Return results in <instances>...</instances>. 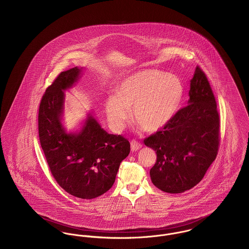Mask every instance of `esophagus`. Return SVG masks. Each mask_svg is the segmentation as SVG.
<instances>
[{"label": "esophagus", "mask_w": 249, "mask_h": 249, "mask_svg": "<svg viewBox=\"0 0 249 249\" xmlns=\"http://www.w3.org/2000/svg\"><path fill=\"white\" fill-rule=\"evenodd\" d=\"M141 147H142V143H141V142H138V141H136V140H132V141L130 142V148H131L132 151H137V150H139Z\"/></svg>", "instance_id": "obj_1"}]
</instances>
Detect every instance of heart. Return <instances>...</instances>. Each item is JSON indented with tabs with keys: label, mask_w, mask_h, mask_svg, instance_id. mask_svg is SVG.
<instances>
[{
	"label": "heart",
	"mask_w": 249,
	"mask_h": 249,
	"mask_svg": "<svg viewBox=\"0 0 249 249\" xmlns=\"http://www.w3.org/2000/svg\"><path fill=\"white\" fill-rule=\"evenodd\" d=\"M184 97L180 78L166 71L144 69L125 77L105 103L107 120L113 130H122L130 119L146 131L165 126L177 114Z\"/></svg>",
	"instance_id": "b5f03b06"
}]
</instances>
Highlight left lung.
I'll return each mask as SVG.
<instances>
[{"instance_id": "8db88e82", "label": "left lung", "mask_w": 249, "mask_h": 249, "mask_svg": "<svg viewBox=\"0 0 249 249\" xmlns=\"http://www.w3.org/2000/svg\"><path fill=\"white\" fill-rule=\"evenodd\" d=\"M190 100L161 130L143 142L156 151L150 170L155 186L168 193H182L196 186L216 158L220 119L205 73L196 67L190 80Z\"/></svg>"}]
</instances>
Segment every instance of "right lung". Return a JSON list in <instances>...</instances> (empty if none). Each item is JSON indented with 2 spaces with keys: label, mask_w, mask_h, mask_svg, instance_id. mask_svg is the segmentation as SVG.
<instances>
[{
  "label": "right lung",
  "mask_w": 249,
  "mask_h": 249,
  "mask_svg": "<svg viewBox=\"0 0 249 249\" xmlns=\"http://www.w3.org/2000/svg\"><path fill=\"white\" fill-rule=\"evenodd\" d=\"M81 69L61 71L43 95L38 132L50 172L59 186L74 197L93 199L110 190L130 142L109 134L89 114L79 132L67 133L61 124L64 90L78 79Z\"/></svg>",
  "instance_id": "1"
}]
</instances>
